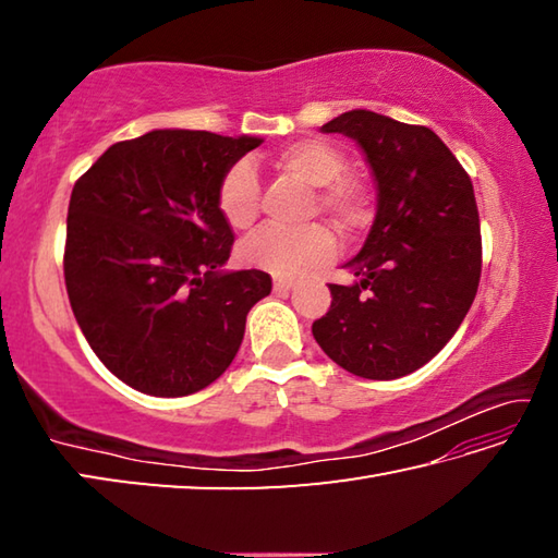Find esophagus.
<instances>
[{
    "mask_svg": "<svg viewBox=\"0 0 558 558\" xmlns=\"http://www.w3.org/2000/svg\"><path fill=\"white\" fill-rule=\"evenodd\" d=\"M290 288H295V278H276V280H272V290H276V292H288Z\"/></svg>",
    "mask_w": 558,
    "mask_h": 558,
    "instance_id": "34e87169",
    "label": "esophagus"
}]
</instances>
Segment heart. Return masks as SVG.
<instances>
[{"mask_svg":"<svg viewBox=\"0 0 558 558\" xmlns=\"http://www.w3.org/2000/svg\"><path fill=\"white\" fill-rule=\"evenodd\" d=\"M272 167L315 186L313 209L327 214L342 231H356L366 223L364 186L347 177V157L342 149L325 137H302L280 147L272 155ZM216 204L233 229H248L258 219L260 182L256 169L248 162H235L226 169ZM243 260L253 268L268 270L272 276H298L317 268L335 256V239L325 226L313 223L302 229H268L258 231L243 243Z\"/></svg>","mask_w":558,"mask_h":558,"instance_id":"heart-1","label":"heart"}]
</instances>
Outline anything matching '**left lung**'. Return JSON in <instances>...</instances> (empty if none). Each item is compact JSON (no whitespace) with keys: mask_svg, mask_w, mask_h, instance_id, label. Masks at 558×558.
I'll return each mask as SVG.
<instances>
[{"mask_svg":"<svg viewBox=\"0 0 558 558\" xmlns=\"http://www.w3.org/2000/svg\"><path fill=\"white\" fill-rule=\"evenodd\" d=\"M352 137L372 167L379 204L352 286H329L313 323L323 352L349 374L389 381L421 369L458 332L475 300L483 239L475 192L436 132L372 110L319 128Z\"/></svg>","mask_w":558,"mask_h":558,"instance_id":"1","label":"left lung"}]
</instances>
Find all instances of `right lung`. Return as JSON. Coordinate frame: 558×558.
Listing matches in <instances>:
<instances>
[{"label": "right lung", "mask_w": 558, "mask_h": 558, "mask_svg": "<svg viewBox=\"0 0 558 558\" xmlns=\"http://www.w3.org/2000/svg\"><path fill=\"white\" fill-rule=\"evenodd\" d=\"M260 137L153 130L108 147L75 182L65 290L93 352L132 389L177 399L229 369L263 270H223L233 231L216 192Z\"/></svg>", "instance_id": "1"}]
</instances>
